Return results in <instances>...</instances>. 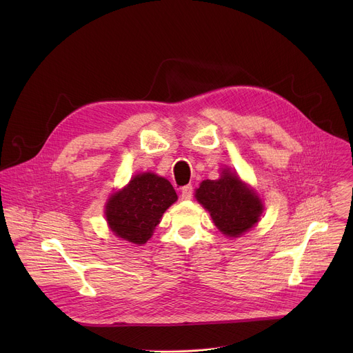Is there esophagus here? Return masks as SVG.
I'll list each match as a JSON object with an SVG mask.
<instances>
[{
  "label": "esophagus",
  "mask_w": 353,
  "mask_h": 353,
  "mask_svg": "<svg viewBox=\"0 0 353 353\" xmlns=\"http://www.w3.org/2000/svg\"><path fill=\"white\" fill-rule=\"evenodd\" d=\"M193 197V186L192 184H188L181 189V200H190Z\"/></svg>",
  "instance_id": "esophagus-1"
}]
</instances>
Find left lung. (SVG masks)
<instances>
[{"label": "left lung", "mask_w": 353, "mask_h": 353, "mask_svg": "<svg viewBox=\"0 0 353 353\" xmlns=\"http://www.w3.org/2000/svg\"><path fill=\"white\" fill-rule=\"evenodd\" d=\"M196 199L209 210L217 229L230 237L252 229L263 210L256 193L228 170L217 180L203 181L196 190Z\"/></svg>", "instance_id": "8db88e82"}]
</instances>
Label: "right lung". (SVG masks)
I'll return each mask as SVG.
<instances>
[{"label":"right lung","mask_w":353,"mask_h":353,"mask_svg":"<svg viewBox=\"0 0 353 353\" xmlns=\"http://www.w3.org/2000/svg\"><path fill=\"white\" fill-rule=\"evenodd\" d=\"M177 200L169 180L153 173L137 174L108 199L105 217L116 236L136 245L152 237L163 213Z\"/></svg>","instance_id":"add662e5"}]
</instances>
